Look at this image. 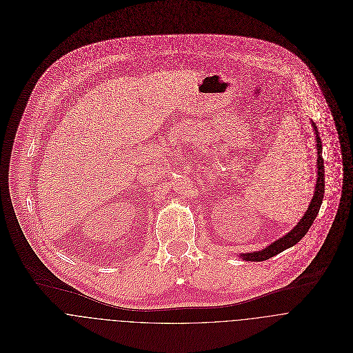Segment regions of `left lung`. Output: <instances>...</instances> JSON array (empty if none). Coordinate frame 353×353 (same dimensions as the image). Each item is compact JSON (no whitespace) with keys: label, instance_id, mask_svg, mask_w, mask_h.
<instances>
[{"label":"left lung","instance_id":"8db88e82","mask_svg":"<svg viewBox=\"0 0 353 353\" xmlns=\"http://www.w3.org/2000/svg\"><path fill=\"white\" fill-rule=\"evenodd\" d=\"M312 128H314V134H315V143H316V183H315V190H314V196L311 199V202L307 208V210L304 212V216L299 220V223L283 238L277 239L276 242L270 243L268 248L259 250V252H246V254H241L239 256L242 259L246 261H265L269 259L272 256H274L279 252H284L285 249H290L292 246H295L303 236L307 234L308 228L311 227V224L314 223L319 208L322 205L323 200V193H325V165H323V157H322V141L319 137V132L315 126L314 122Z\"/></svg>","mask_w":353,"mask_h":353}]
</instances>
